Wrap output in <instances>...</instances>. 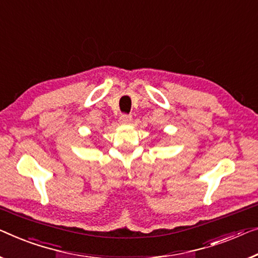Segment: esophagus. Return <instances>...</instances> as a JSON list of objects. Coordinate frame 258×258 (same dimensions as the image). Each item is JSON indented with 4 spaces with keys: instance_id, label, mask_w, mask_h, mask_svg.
Wrapping results in <instances>:
<instances>
[{
    "instance_id": "34e87169",
    "label": "esophagus",
    "mask_w": 258,
    "mask_h": 258,
    "mask_svg": "<svg viewBox=\"0 0 258 258\" xmlns=\"http://www.w3.org/2000/svg\"><path fill=\"white\" fill-rule=\"evenodd\" d=\"M119 120H120L121 124H130V122L132 121V116L127 113H124V114H121L120 118H119Z\"/></svg>"
}]
</instances>
